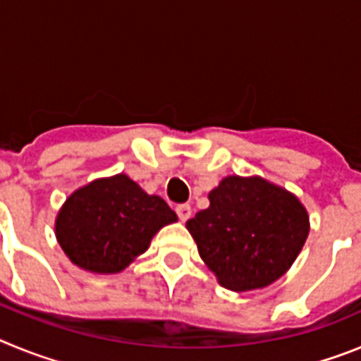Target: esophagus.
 <instances>
[{
  "label": "esophagus",
  "mask_w": 361,
  "mask_h": 361,
  "mask_svg": "<svg viewBox=\"0 0 361 361\" xmlns=\"http://www.w3.org/2000/svg\"><path fill=\"white\" fill-rule=\"evenodd\" d=\"M175 212H177L178 219L183 220V222H186V220L191 216V206L190 204H180V206H177Z\"/></svg>",
  "instance_id": "esophagus-1"
}]
</instances>
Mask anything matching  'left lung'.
Listing matches in <instances>:
<instances>
[{
    "label": "left lung",
    "mask_w": 361,
    "mask_h": 361,
    "mask_svg": "<svg viewBox=\"0 0 361 361\" xmlns=\"http://www.w3.org/2000/svg\"><path fill=\"white\" fill-rule=\"evenodd\" d=\"M186 228L220 286L242 293L266 288L291 267L309 235V216L288 190L231 175L209 191V208Z\"/></svg>",
    "instance_id": "left-lung-1"
}]
</instances>
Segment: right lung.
Wrapping results in <instances>:
<instances>
[{"instance_id":"right-lung-1","label":"right lung","mask_w":361,"mask_h":361,"mask_svg":"<svg viewBox=\"0 0 361 361\" xmlns=\"http://www.w3.org/2000/svg\"><path fill=\"white\" fill-rule=\"evenodd\" d=\"M177 222L173 209L119 173L79 188L56 219V237L81 269L119 273L148 250L153 235Z\"/></svg>"}]
</instances>
